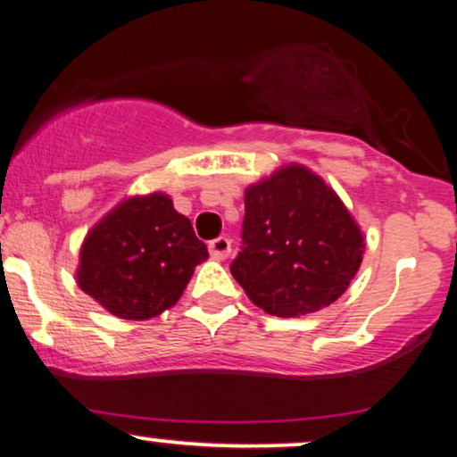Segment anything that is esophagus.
I'll list each match as a JSON object with an SVG mask.
<instances>
[{"label": "esophagus", "instance_id": "34e87169", "mask_svg": "<svg viewBox=\"0 0 457 457\" xmlns=\"http://www.w3.org/2000/svg\"><path fill=\"white\" fill-rule=\"evenodd\" d=\"M210 254L216 258V261H224L230 254V239L220 235L218 239L210 241Z\"/></svg>", "mask_w": 457, "mask_h": 457}]
</instances>
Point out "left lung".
<instances>
[{"label":"left lung","mask_w":457,"mask_h":457,"mask_svg":"<svg viewBox=\"0 0 457 457\" xmlns=\"http://www.w3.org/2000/svg\"><path fill=\"white\" fill-rule=\"evenodd\" d=\"M364 237L335 190L301 165L245 190L239 254L230 273L278 318L328 307L356 275Z\"/></svg>","instance_id":"left-lung-1"}]
</instances>
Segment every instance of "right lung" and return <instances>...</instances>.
<instances>
[{"label": "right lung", "instance_id": "add662e5", "mask_svg": "<svg viewBox=\"0 0 457 457\" xmlns=\"http://www.w3.org/2000/svg\"><path fill=\"white\" fill-rule=\"evenodd\" d=\"M207 245L169 196H133L88 233L78 284L122 320H148L176 305Z\"/></svg>", "mask_w": 457, "mask_h": 457}]
</instances>
